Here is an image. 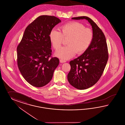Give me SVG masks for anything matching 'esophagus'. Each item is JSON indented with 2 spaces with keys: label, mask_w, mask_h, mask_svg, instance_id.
I'll use <instances>...</instances> for the list:
<instances>
[{
  "label": "esophagus",
  "mask_w": 125,
  "mask_h": 125,
  "mask_svg": "<svg viewBox=\"0 0 125 125\" xmlns=\"http://www.w3.org/2000/svg\"><path fill=\"white\" fill-rule=\"evenodd\" d=\"M60 63H65L66 62V61L65 60H62V59H60Z\"/></svg>",
  "instance_id": "34e87169"
}]
</instances>
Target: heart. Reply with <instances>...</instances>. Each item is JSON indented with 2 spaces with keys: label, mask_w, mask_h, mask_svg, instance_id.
Listing matches in <instances>:
<instances>
[{
  "label": "heart",
  "mask_w": 125,
  "mask_h": 125,
  "mask_svg": "<svg viewBox=\"0 0 125 125\" xmlns=\"http://www.w3.org/2000/svg\"><path fill=\"white\" fill-rule=\"evenodd\" d=\"M50 40L55 50L60 48L65 40L68 45L57 51L55 55L62 60H68L76 53H84L90 47L94 38L93 30L85 27L83 24L73 21L62 25L60 31L55 29L51 31Z\"/></svg>",
  "instance_id": "obj_1"
}]
</instances>
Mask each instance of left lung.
Here are the masks:
<instances>
[{"instance_id":"left-lung-1","label":"left lung","mask_w":125,"mask_h":125,"mask_svg":"<svg viewBox=\"0 0 125 125\" xmlns=\"http://www.w3.org/2000/svg\"><path fill=\"white\" fill-rule=\"evenodd\" d=\"M72 19L88 20L94 32L89 48L69 63L71 70L67 75L69 83L78 89L84 90L95 84L102 75L108 59L107 45L104 33L92 19L86 16Z\"/></svg>"}]
</instances>
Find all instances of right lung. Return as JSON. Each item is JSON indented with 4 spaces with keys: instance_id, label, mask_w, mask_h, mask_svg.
Returning a JSON list of instances; mask_svg holds the SVG:
<instances>
[{
    "instance_id": "obj_1",
    "label": "right lung",
    "mask_w": 125,
    "mask_h": 125,
    "mask_svg": "<svg viewBox=\"0 0 125 125\" xmlns=\"http://www.w3.org/2000/svg\"><path fill=\"white\" fill-rule=\"evenodd\" d=\"M60 22L55 16L38 17L25 28L18 45L19 69L25 80L35 87L47 84L59 64V59L52 56L49 35L52 28Z\"/></svg>"
}]
</instances>
